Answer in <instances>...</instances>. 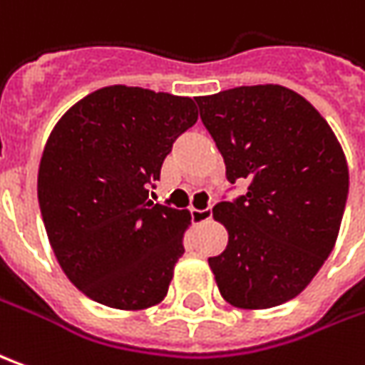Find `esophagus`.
<instances>
[{"instance_id": "esophagus-1", "label": "esophagus", "mask_w": 365, "mask_h": 365, "mask_svg": "<svg viewBox=\"0 0 365 365\" xmlns=\"http://www.w3.org/2000/svg\"><path fill=\"white\" fill-rule=\"evenodd\" d=\"M192 222L193 224H203L212 217V207H203V210H192Z\"/></svg>"}]
</instances>
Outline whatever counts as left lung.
I'll list each match as a JSON object with an SVG mask.
<instances>
[{
    "label": "left lung",
    "mask_w": 365,
    "mask_h": 365,
    "mask_svg": "<svg viewBox=\"0 0 365 365\" xmlns=\"http://www.w3.org/2000/svg\"><path fill=\"white\" fill-rule=\"evenodd\" d=\"M227 182L247 192L214 217L227 247L210 257L220 294L266 309L304 292L338 240L348 200L346 155L318 110L282 86H242L195 98Z\"/></svg>",
    "instance_id": "left-lung-1"
}]
</instances>
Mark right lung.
Listing matches in <instances>:
<instances>
[{
  "instance_id": "obj_1",
  "label": "right lung",
  "mask_w": 365,
  "mask_h": 365,
  "mask_svg": "<svg viewBox=\"0 0 365 365\" xmlns=\"http://www.w3.org/2000/svg\"><path fill=\"white\" fill-rule=\"evenodd\" d=\"M197 121L192 98L110 86L69 108L39 162L37 200L69 282L115 309L160 304L192 215L150 200L173 141Z\"/></svg>"
}]
</instances>
